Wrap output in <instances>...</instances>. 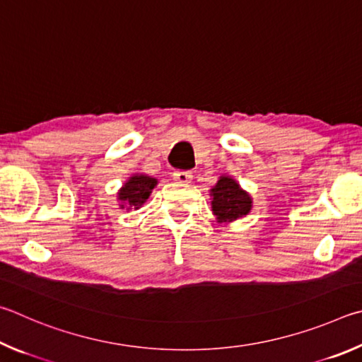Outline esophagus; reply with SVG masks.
Listing matches in <instances>:
<instances>
[{"mask_svg": "<svg viewBox=\"0 0 362 362\" xmlns=\"http://www.w3.org/2000/svg\"><path fill=\"white\" fill-rule=\"evenodd\" d=\"M173 177L177 182H191L192 171L191 170H176V171H173Z\"/></svg>", "mask_w": 362, "mask_h": 362, "instance_id": "34e87169", "label": "esophagus"}]
</instances>
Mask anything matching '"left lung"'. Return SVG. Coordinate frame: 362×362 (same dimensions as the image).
<instances>
[{
    "label": "left lung",
    "mask_w": 362,
    "mask_h": 362,
    "mask_svg": "<svg viewBox=\"0 0 362 362\" xmlns=\"http://www.w3.org/2000/svg\"><path fill=\"white\" fill-rule=\"evenodd\" d=\"M213 213L221 223H230L243 218L251 210V197L229 176H221L216 186L211 189Z\"/></svg>",
    "instance_id": "8db88e82"
}]
</instances>
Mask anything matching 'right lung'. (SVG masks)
Segmentation results:
<instances>
[{
  "label": "right lung",
  "instance_id": "add662e5",
  "mask_svg": "<svg viewBox=\"0 0 362 362\" xmlns=\"http://www.w3.org/2000/svg\"><path fill=\"white\" fill-rule=\"evenodd\" d=\"M156 185H157V180H154V177L151 176H146V175L132 176L119 192V200L124 202V205L120 206L122 208L127 206V210H130V208H139L146 200H148L149 194Z\"/></svg>",
  "mask_w": 362,
  "mask_h": 362
}]
</instances>
